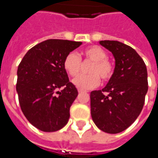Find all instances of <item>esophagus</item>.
Instances as JSON below:
<instances>
[{
  "instance_id": "esophagus-1",
  "label": "esophagus",
  "mask_w": 158,
  "mask_h": 158,
  "mask_svg": "<svg viewBox=\"0 0 158 158\" xmlns=\"http://www.w3.org/2000/svg\"><path fill=\"white\" fill-rule=\"evenodd\" d=\"M86 91L85 90H82V89H79V93H85Z\"/></svg>"
}]
</instances>
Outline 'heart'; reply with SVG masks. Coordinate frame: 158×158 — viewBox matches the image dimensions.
Returning <instances> with one entry per match:
<instances>
[{
	"instance_id": "obj_1",
	"label": "heart",
	"mask_w": 158,
	"mask_h": 158,
	"mask_svg": "<svg viewBox=\"0 0 158 158\" xmlns=\"http://www.w3.org/2000/svg\"><path fill=\"white\" fill-rule=\"evenodd\" d=\"M84 58L92 62L89 67V74L78 76L73 80V84L79 89L86 90L96 88L100 84V78L103 81H108L113 75L114 66L107 58L105 50L98 45H92L84 50ZM63 67L68 74L75 77L79 74L81 69V58L75 52H70L66 56Z\"/></svg>"
}]
</instances>
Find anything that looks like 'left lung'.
Masks as SVG:
<instances>
[{"label": "left lung", "instance_id": "1", "mask_svg": "<svg viewBox=\"0 0 158 158\" xmlns=\"http://www.w3.org/2000/svg\"><path fill=\"white\" fill-rule=\"evenodd\" d=\"M113 53L115 69L102 89L90 93V113L95 124L108 134L125 130L138 118L148 90L143 59L129 45L117 40H101Z\"/></svg>", "mask_w": 158, "mask_h": 158}]
</instances>
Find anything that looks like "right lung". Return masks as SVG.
Masks as SVG:
<instances>
[{"mask_svg": "<svg viewBox=\"0 0 158 158\" xmlns=\"http://www.w3.org/2000/svg\"><path fill=\"white\" fill-rule=\"evenodd\" d=\"M82 42L51 39L28 51L18 68L16 89L23 113L32 125L54 132L69 122L78 96L63 67L66 56Z\"/></svg>", "mask_w": 158, "mask_h": 158, "instance_id": "obj_1", "label": "right lung"}]
</instances>
